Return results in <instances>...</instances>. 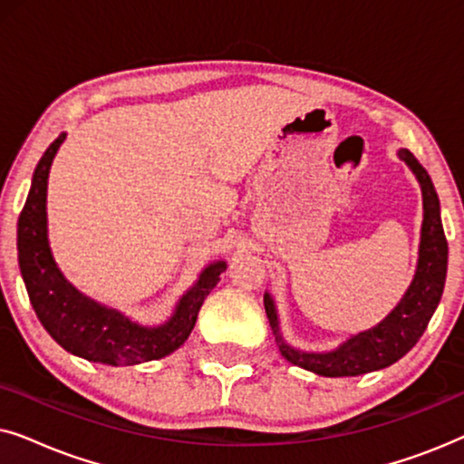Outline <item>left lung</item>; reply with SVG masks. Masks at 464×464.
Returning <instances> with one entry per match:
<instances>
[{
    "instance_id": "obj_1",
    "label": "left lung",
    "mask_w": 464,
    "mask_h": 464,
    "mask_svg": "<svg viewBox=\"0 0 464 464\" xmlns=\"http://www.w3.org/2000/svg\"><path fill=\"white\" fill-rule=\"evenodd\" d=\"M397 156L411 169L422 189L424 215L414 281L405 291L401 302L376 327L351 335L335 351L329 353H306L289 346L278 332L275 302H272L270 294H266L264 308L268 314L272 334H275L278 351L289 363L327 378L361 376V373L384 370V367L395 363L416 346V342L427 329L430 316L441 300L443 285H446L448 240L441 226L440 198H437L429 173L410 150H399Z\"/></svg>"
}]
</instances>
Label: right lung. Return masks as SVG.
<instances>
[{
  "instance_id": "obj_1",
  "label": "right lung",
  "mask_w": 464,
  "mask_h": 464,
  "mask_svg": "<svg viewBox=\"0 0 464 464\" xmlns=\"http://www.w3.org/2000/svg\"><path fill=\"white\" fill-rule=\"evenodd\" d=\"M63 141L65 132H61L44 151L35 167L27 202L18 218V266L31 306L44 329L67 353L82 359L105 365H137L167 357L192 334L202 302L219 283L226 262L208 264L200 272L198 281L183 294L173 316L158 327L139 325L118 310L80 294L56 268L48 246V173Z\"/></svg>"
}]
</instances>
